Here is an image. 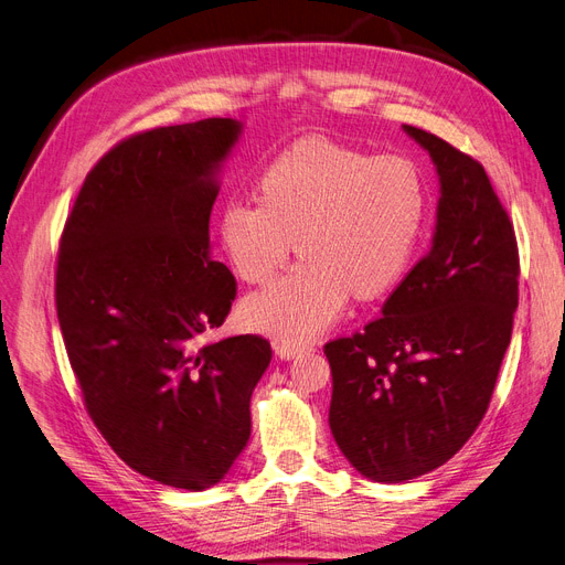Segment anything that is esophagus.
Returning a JSON list of instances; mask_svg holds the SVG:
<instances>
[{
    "mask_svg": "<svg viewBox=\"0 0 565 565\" xmlns=\"http://www.w3.org/2000/svg\"><path fill=\"white\" fill-rule=\"evenodd\" d=\"M277 353H279V359H284V361H290V359H296V356H300V353H305V351H309L311 347L309 344H298V342H288V340H284V342H277Z\"/></svg>",
    "mask_w": 565,
    "mask_h": 565,
    "instance_id": "obj_1",
    "label": "esophagus"
}]
</instances>
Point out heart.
<instances>
[{
	"label": "heart",
	"mask_w": 565,
	"mask_h": 565,
	"mask_svg": "<svg viewBox=\"0 0 565 565\" xmlns=\"http://www.w3.org/2000/svg\"><path fill=\"white\" fill-rule=\"evenodd\" d=\"M428 188L405 156H372L309 137L271 160L258 200H227L218 235L237 275L265 284L294 254L305 258L242 305L248 328L307 342L353 294L377 298L398 284L424 235Z\"/></svg>",
	"instance_id": "obj_1"
}]
</instances>
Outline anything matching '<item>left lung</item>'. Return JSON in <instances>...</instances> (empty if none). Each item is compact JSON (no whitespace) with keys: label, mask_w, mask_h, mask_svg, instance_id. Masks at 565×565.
I'll return each mask as SVG.
<instances>
[{"label":"left lung","mask_w":565,"mask_h":565,"mask_svg":"<svg viewBox=\"0 0 565 565\" xmlns=\"http://www.w3.org/2000/svg\"><path fill=\"white\" fill-rule=\"evenodd\" d=\"M440 177L435 237L382 317L323 347L330 430L372 482L398 484L447 463L489 409L519 305L512 221L484 167L403 125Z\"/></svg>","instance_id":"8db88e82"}]
</instances>
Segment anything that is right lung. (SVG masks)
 <instances>
[{"label": "right lung", "instance_id": "add662e5", "mask_svg": "<svg viewBox=\"0 0 565 565\" xmlns=\"http://www.w3.org/2000/svg\"><path fill=\"white\" fill-rule=\"evenodd\" d=\"M239 135L233 118H204L118 141L57 250V321L93 424L132 470L188 491L218 484L246 447L271 359L260 335L204 342L237 296L209 216Z\"/></svg>", "mask_w": 565, "mask_h": 565}]
</instances>
